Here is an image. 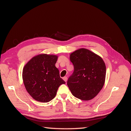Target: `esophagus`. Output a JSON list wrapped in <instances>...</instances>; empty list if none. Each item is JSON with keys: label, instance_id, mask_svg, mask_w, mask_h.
<instances>
[{"label": "esophagus", "instance_id": "34e87169", "mask_svg": "<svg viewBox=\"0 0 131 131\" xmlns=\"http://www.w3.org/2000/svg\"><path fill=\"white\" fill-rule=\"evenodd\" d=\"M63 79L64 80V81H65V82H67V80H68V78L66 77H64L63 78Z\"/></svg>", "mask_w": 131, "mask_h": 131}]
</instances>
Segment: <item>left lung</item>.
Wrapping results in <instances>:
<instances>
[{"label": "left lung", "instance_id": "8db88e82", "mask_svg": "<svg viewBox=\"0 0 131 131\" xmlns=\"http://www.w3.org/2000/svg\"><path fill=\"white\" fill-rule=\"evenodd\" d=\"M70 60L74 72L67 84L73 95L88 101L101 90L106 77V66L102 58L90 50L80 48L71 53Z\"/></svg>", "mask_w": 131, "mask_h": 131}]
</instances>
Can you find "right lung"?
I'll list each match as a JSON object with an SVG mask.
<instances>
[{
    "mask_svg": "<svg viewBox=\"0 0 131 131\" xmlns=\"http://www.w3.org/2000/svg\"><path fill=\"white\" fill-rule=\"evenodd\" d=\"M57 56L41 54L32 57L23 69V79L27 92L34 100L48 102L54 98L65 82L55 66Z\"/></svg>",
    "mask_w": 131,
    "mask_h": 131,
    "instance_id": "right-lung-1",
    "label": "right lung"
}]
</instances>
